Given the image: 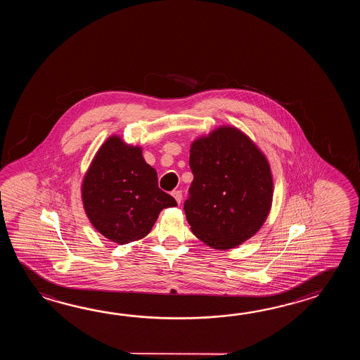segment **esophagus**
<instances>
[{
	"instance_id": "34e87169",
	"label": "esophagus",
	"mask_w": 360,
	"mask_h": 360,
	"mask_svg": "<svg viewBox=\"0 0 360 360\" xmlns=\"http://www.w3.org/2000/svg\"><path fill=\"white\" fill-rule=\"evenodd\" d=\"M172 195H174V198L176 199L177 203L180 205L181 200H183V193H181V191H172Z\"/></svg>"
}]
</instances>
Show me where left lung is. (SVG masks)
I'll list each match as a JSON object with an SVG mask.
<instances>
[{
  "instance_id": "8db88e82",
  "label": "left lung",
  "mask_w": 360,
  "mask_h": 360,
  "mask_svg": "<svg viewBox=\"0 0 360 360\" xmlns=\"http://www.w3.org/2000/svg\"><path fill=\"white\" fill-rule=\"evenodd\" d=\"M193 181L184 203L194 236L214 250L253 237L268 217L273 176L265 154L245 132L220 126L191 146Z\"/></svg>"
}]
</instances>
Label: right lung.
Returning <instances> with one entry per match:
<instances>
[{
	"mask_svg": "<svg viewBox=\"0 0 360 360\" xmlns=\"http://www.w3.org/2000/svg\"><path fill=\"white\" fill-rule=\"evenodd\" d=\"M84 212L101 236L118 245L149 234L163 208L176 200L158 188L141 146L112 135L100 146L81 186Z\"/></svg>",
	"mask_w": 360,
	"mask_h": 360,
	"instance_id": "1",
	"label": "right lung"
}]
</instances>
